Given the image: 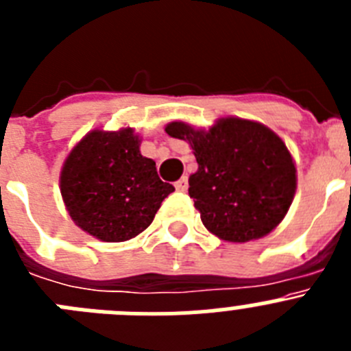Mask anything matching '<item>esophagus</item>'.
I'll return each instance as SVG.
<instances>
[{"mask_svg":"<svg viewBox=\"0 0 351 351\" xmlns=\"http://www.w3.org/2000/svg\"><path fill=\"white\" fill-rule=\"evenodd\" d=\"M173 186H176V190H178V191H186V190H188V176H182V178L179 179V181L176 182V184H173Z\"/></svg>","mask_w":351,"mask_h":351,"instance_id":"1","label":"esophagus"}]
</instances>
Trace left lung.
Masks as SVG:
<instances>
[{"mask_svg": "<svg viewBox=\"0 0 351 351\" xmlns=\"http://www.w3.org/2000/svg\"><path fill=\"white\" fill-rule=\"evenodd\" d=\"M165 132L193 149L198 170L188 191L207 230L247 243L280 225L295 195L297 170L274 132L239 117L219 119L207 132L176 121Z\"/></svg>", "mask_w": 351, "mask_h": 351, "instance_id": "8db88e82", "label": "left lung"}]
</instances>
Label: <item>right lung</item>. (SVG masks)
Returning a JSON list of instances; mask_svg holds the SVG:
<instances>
[{"mask_svg":"<svg viewBox=\"0 0 351 351\" xmlns=\"http://www.w3.org/2000/svg\"><path fill=\"white\" fill-rule=\"evenodd\" d=\"M132 128L88 133L61 170V195L71 219L93 237L123 243L144 232L176 188L158 178Z\"/></svg>","mask_w":351,"mask_h":351,"instance_id":"obj_1","label":"right lung"}]
</instances>
